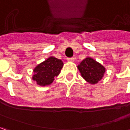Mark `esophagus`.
<instances>
[{"mask_svg":"<svg viewBox=\"0 0 130 130\" xmlns=\"http://www.w3.org/2000/svg\"><path fill=\"white\" fill-rule=\"evenodd\" d=\"M74 57H71V58H67V61H74Z\"/></svg>","mask_w":130,"mask_h":130,"instance_id":"esophagus-1","label":"esophagus"}]
</instances>
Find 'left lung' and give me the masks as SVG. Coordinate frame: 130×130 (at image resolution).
<instances>
[{"label":"left lung","instance_id":"left-lung-1","mask_svg":"<svg viewBox=\"0 0 130 130\" xmlns=\"http://www.w3.org/2000/svg\"><path fill=\"white\" fill-rule=\"evenodd\" d=\"M83 77L89 83L95 84L102 79L105 68L91 58H86L78 66Z\"/></svg>","mask_w":130,"mask_h":130}]
</instances>
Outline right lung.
<instances>
[{
  "label": "right lung",
  "instance_id": "obj_1",
  "mask_svg": "<svg viewBox=\"0 0 130 130\" xmlns=\"http://www.w3.org/2000/svg\"><path fill=\"white\" fill-rule=\"evenodd\" d=\"M62 67L61 60L55 57L48 58L46 61L40 63L35 68L33 80H35L40 85H48L51 84L54 78L59 74Z\"/></svg>",
  "mask_w": 130,
  "mask_h": 130
}]
</instances>
